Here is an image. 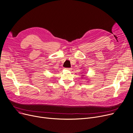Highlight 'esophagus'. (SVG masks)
I'll use <instances>...</instances> for the list:
<instances>
[{"label":"esophagus","mask_w":133,"mask_h":133,"mask_svg":"<svg viewBox=\"0 0 133 133\" xmlns=\"http://www.w3.org/2000/svg\"><path fill=\"white\" fill-rule=\"evenodd\" d=\"M65 69H66L67 70H72L71 68H66Z\"/></svg>","instance_id":"34e87169"}]
</instances>
